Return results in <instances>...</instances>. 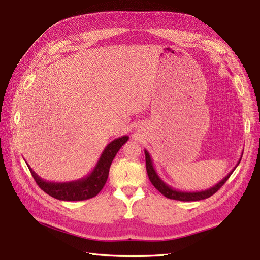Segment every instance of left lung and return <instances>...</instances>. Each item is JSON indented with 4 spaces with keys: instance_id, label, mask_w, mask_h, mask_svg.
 <instances>
[{
    "instance_id": "obj_1",
    "label": "left lung",
    "mask_w": 260,
    "mask_h": 260,
    "mask_svg": "<svg viewBox=\"0 0 260 260\" xmlns=\"http://www.w3.org/2000/svg\"><path fill=\"white\" fill-rule=\"evenodd\" d=\"M144 153H145L147 175H148V179H150V181L152 182V184L155 186V189H157L159 192H161L164 197H167L169 199H173V200H179V201H199V200H203V199H207V198H210L211 196H213L214 193L217 192L220 187H221L225 183V182H227V180L230 178V175L233 174L235 169L238 167V164L240 163L241 157H242V155H241L238 163H237L234 170L230 171V172L227 174V176H224L221 181L218 182L215 185L210 187V189L202 190V191H189L187 192V191H180V190L173 189L172 186H170L169 184L165 183V182L161 178H159L158 174L156 173L150 153H148L146 150H144Z\"/></svg>"
}]
</instances>
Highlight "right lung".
<instances>
[{"instance_id": "1", "label": "right lung", "mask_w": 260, "mask_h": 260, "mask_svg": "<svg viewBox=\"0 0 260 260\" xmlns=\"http://www.w3.org/2000/svg\"><path fill=\"white\" fill-rule=\"evenodd\" d=\"M128 136H121L118 139L110 142L105 147L101 157H99L96 167L93 168L91 172L87 176L79 180L70 181V182H50L41 179L30 165H27L30 172L36 180L37 184L40 186V189L45 191L47 194L56 198L58 200L62 201H81L87 200L96 197L102 191L105 183H106L109 168L112 164L116 154L120 150L125 143L128 141ZM27 164V163H26Z\"/></svg>"}]
</instances>
